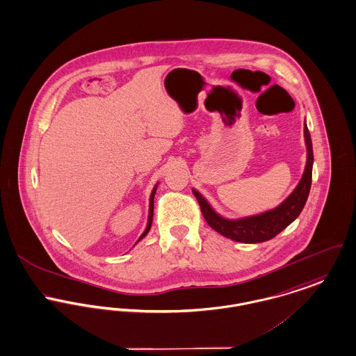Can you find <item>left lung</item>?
Returning <instances> with one entry per match:
<instances>
[{
  "mask_svg": "<svg viewBox=\"0 0 356 356\" xmlns=\"http://www.w3.org/2000/svg\"><path fill=\"white\" fill-rule=\"evenodd\" d=\"M304 138L307 145V164L302 177L292 193L275 209L265 211L258 215H251L239 219H227L219 215L207 199L196 189H192L196 196L203 216L209 227L242 243H259L274 238L277 234L285 230L304 209L312 184V167H314V149L312 140L307 124L304 125Z\"/></svg>",
  "mask_w": 356,
  "mask_h": 356,
  "instance_id": "obj_1",
  "label": "left lung"
}]
</instances>
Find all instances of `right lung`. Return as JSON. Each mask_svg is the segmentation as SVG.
<instances>
[{
    "mask_svg": "<svg viewBox=\"0 0 356 356\" xmlns=\"http://www.w3.org/2000/svg\"><path fill=\"white\" fill-rule=\"evenodd\" d=\"M157 186H159V183L154 186V188L152 189V193H150V197H149V215H147V229L145 231L141 234V236L138 238V241L136 242V243H138L145 235H147L149 230H150V226H152V220H153V206H154V193H156V191H157Z\"/></svg>",
    "mask_w": 356,
    "mask_h": 356,
    "instance_id": "1",
    "label": "right lung"
}]
</instances>
